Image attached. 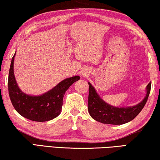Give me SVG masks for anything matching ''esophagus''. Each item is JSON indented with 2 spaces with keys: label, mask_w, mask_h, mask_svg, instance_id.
I'll use <instances>...</instances> for the list:
<instances>
[{
  "label": "esophagus",
  "mask_w": 160,
  "mask_h": 160,
  "mask_svg": "<svg viewBox=\"0 0 160 160\" xmlns=\"http://www.w3.org/2000/svg\"><path fill=\"white\" fill-rule=\"evenodd\" d=\"M85 74H86V73H85Z\"/></svg>",
  "instance_id": "1"
}]
</instances>
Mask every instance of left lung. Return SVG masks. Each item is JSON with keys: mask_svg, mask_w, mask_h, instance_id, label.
<instances>
[{"mask_svg": "<svg viewBox=\"0 0 160 160\" xmlns=\"http://www.w3.org/2000/svg\"><path fill=\"white\" fill-rule=\"evenodd\" d=\"M88 112L93 119L102 124L121 125L133 120L144 108L149 96L151 82L146 87V96L141 102L132 107L116 108L100 98L96 89L88 82Z\"/></svg>", "mask_w": 160, "mask_h": 160, "instance_id": "obj_1", "label": "left lung"}]
</instances>
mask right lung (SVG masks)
<instances>
[{"mask_svg":"<svg viewBox=\"0 0 160 160\" xmlns=\"http://www.w3.org/2000/svg\"><path fill=\"white\" fill-rule=\"evenodd\" d=\"M15 56V54L11 61L8 83L10 98L14 108L20 115L32 121L43 122L57 117L61 112L64 93L80 77L75 76L65 78L41 96H29L22 92L17 83L14 74Z\"/></svg>","mask_w":160,"mask_h":160,"instance_id":"1","label":"right lung"}]
</instances>
